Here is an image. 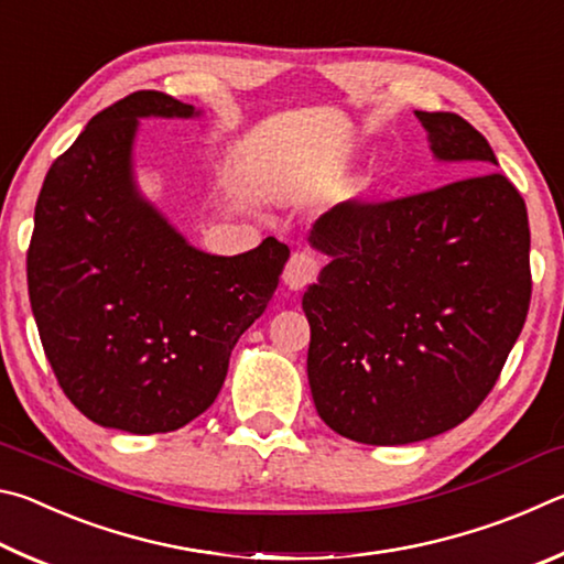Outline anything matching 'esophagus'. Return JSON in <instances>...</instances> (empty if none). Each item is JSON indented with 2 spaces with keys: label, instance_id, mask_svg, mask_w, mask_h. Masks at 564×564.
I'll use <instances>...</instances> for the list:
<instances>
[{
  "label": "esophagus",
  "instance_id": "obj_1",
  "mask_svg": "<svg viewBox=\"0 0 564 564\" xmlns=\"http://www.w3.org/2000/svg\"><path fill=\"white\" fill-rule=\"evenodd\" d=\"M321 273V261L311 251H293L283 269V283L289 291H303L316 283Z\"/></svg>",
  "mask_w": 564,
  "mask_h": 564
}]
</instances>
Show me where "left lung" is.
<instances>
[{
  "label": "left lung",
  "mask_w": 564,
  "mask_h": 564,
  "mask_svg": "<svg viewBox=\"0 0 564 564\" xmlns=\"http://www.w3.org/2000/svg\"><path fill=\"white\" fill-rule=\"evenodd\" d=\"M415 117L460 178L390 202H343L308 236L330 259L303 293L313 403L330 431L366 445L417 443L470 417L530 308L520 191L490 171L498 159L463 117Z\"/></svg>",
  "instance_id": "left-lung-1"
}]
</instances>
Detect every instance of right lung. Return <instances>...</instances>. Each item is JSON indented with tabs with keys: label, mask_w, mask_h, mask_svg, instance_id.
Returning <instances> with one entry per match:
<instances>
[{
	"label": "right lung",
	"mask_w": 564,
	"mask_h": 564,
	"mask_svg": "<svg viewBox=\"0 0 564 564\" xmlns=\"http://www.w3.org/2000/svg\"><path fill=\"white\" fill-rule=\"evenodd\" d=\"M196 113L161 91L111 104L46 171L34 208L26 283L56 383L94 423L133 435L178 431L214 403L291 256L273 236L204 253L139 196V119Z\"/></svg>",
	"instance_id": "right-lung-1"
}]
</instances>
